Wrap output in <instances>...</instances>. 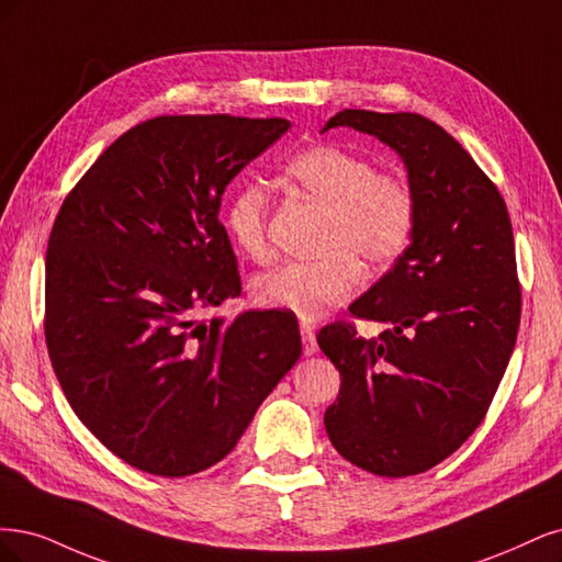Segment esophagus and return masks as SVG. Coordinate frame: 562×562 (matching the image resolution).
I'll use <instances>...</instances> for the list:
<instances>
[{
  "instance_id": "esophagus-1",
  "label": "esophagus",
  "mask_w": 562,
  "mask_h": 562,
  "mask_svg": "<svg viewBox=\"0 0 562 562\" xmlns=\"http://www.w3.org/2000/svg\"><path fill=\"white\" fill-rule=\"evenodd\" d=\"M301 340H303V355L311 357L317 352V338H315V329L311 324H301Z\"/></svg>"
}]
</instances>
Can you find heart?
<instances>
[{"label": "heart", "mask_w": 562, "mask_h": 562, "mask_svg": "<svg viewBox=\"0 0 562 562\" xmlns=\"http://www.w3.org/2000/svg\"><path fill=\"white\" fill-rule=\"evenodd\" d=\"M284 177L324 207L319 251L327 255L268 270L255 282V299L263 307L317 319L357 286V259L375 268L404 255L415 228V198L404 179L375 172L369 158L334 144L296 154ZM268 214V191L257 182L238 184L224 203L233 245L259 263L270 257Z\"/></svg>", "instance_id": "1"}]
</instances>
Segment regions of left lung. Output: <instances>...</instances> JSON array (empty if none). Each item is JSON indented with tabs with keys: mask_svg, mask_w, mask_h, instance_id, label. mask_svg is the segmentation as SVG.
<instances>
[{
	"mask_svg": "<svg viewBox=\"0 0 562 562\" xmlns=\"http://www.w3.org/2000/svg\"><path fill=\"white\" fill-rule=\"evenodd\" d=\"M329 128L396 151L415 228L404 255L350 305L390 329L364 340L334 322L317 336L340 373L324 427L340 456L371 474H423L472 437L512 359L520 322L512 220L474 158L429 119L342 110L322 133Z\"/></svg>",
	"mask_w": 562,
	"mask_h": 562,
	"instance_id": "obj_1",
	"label": "left lung"
}]
</instances>
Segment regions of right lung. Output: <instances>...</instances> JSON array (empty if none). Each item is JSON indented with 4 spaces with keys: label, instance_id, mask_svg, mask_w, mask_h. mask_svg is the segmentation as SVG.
Returning a JSON list of instances; mask_svg holds the SVG:
<instances>
[{
    "label": "right lung",
    "instance_id": "obj_1",
    "mask_svg": "<svg viewBox=\"0 0 562 562\" xmlns=\"http://www.w3.org/2000/svg\"><path fill=\"white\" fill-rule=\"evenodd\" d=\"M286 119L156 116L71 189L46 255V346L67 402L114 456L177 479L224 460L301 357L294 317L245 311L222 195Z\"/></svg>",
    "mask_w": 562,
    "mask_h": 562
}]
</instances>
